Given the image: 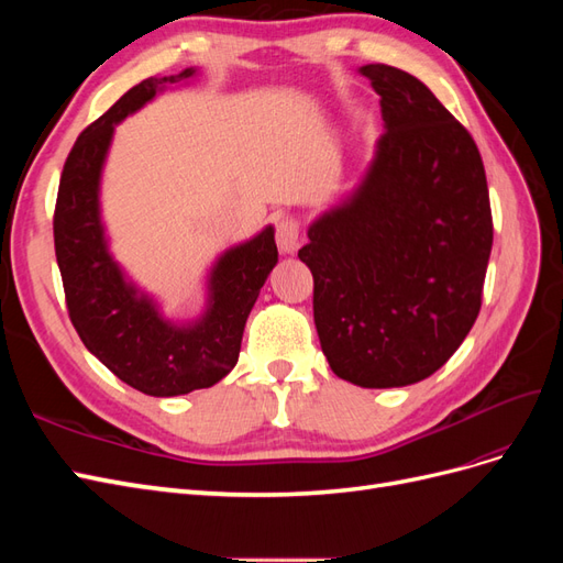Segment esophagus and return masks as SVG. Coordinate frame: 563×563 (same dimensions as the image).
Wrapping results in <instances>:
<instances>
[{
  "mask_svg": "<svg viewBox=\"0 0 563 563\" xmlns=\"http://www.w3.org/2000/svg\"><path fill=\"white\" fill-rule=\"evenodd\" d=\"M300 223L294 216H282L277 223V246L282 253H294L298 249Z\"/></svg>",
  "mask_w": 563,
  "mask_h": 563,
  "instance_id": "esophagus-1",
  "label": "esophagus"
}]
</instances>
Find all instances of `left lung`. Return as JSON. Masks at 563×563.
<instances>
[{
    "label": "left lung",
    "mask_w": 563,
    "mask_h": 563,
    "mask_svg": "<svg viewBox=\"0 0 563 563\" xmlns=\"http://www.w3.org/2000/svg\"><path fill=\"white\" fill-rule=\"evenodd\" d=\"M360 73L380 96L385 133L364 180L314 220L298 258L314 277L335 376L404 387L444 366L482 310L488 185L470 131L420 79L383 63Z\"/></svg>",
    "instance_id": "8db88e82"
}]
</instances>
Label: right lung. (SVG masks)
I'll list each match as a JSON object with an SVG mask.
<instances>
[{
  "label": "right lung",
  "instance_id": "obj_1",
  "mask_svg": "<svg viewBox=\"0 0 563 563\" xmlns=\"http://www.w3.org/2000/svg\"><path fill=\"white\" fill-rule=\"evenodd\" d=\"M195 77H150L79 133L65 159L54 213L56 261L67 312L81 343L119 380L150 397H178L223 380L240 360L249 312L277 265L275 230L220 255L209 275V308L192 323L162 317L157 302L139 291L108 251L100 220V174L114 124L150 103L166 84Z\"/></svg>",
  "mask_w": 563,
  "mask_h": 563
}]
</instances>
